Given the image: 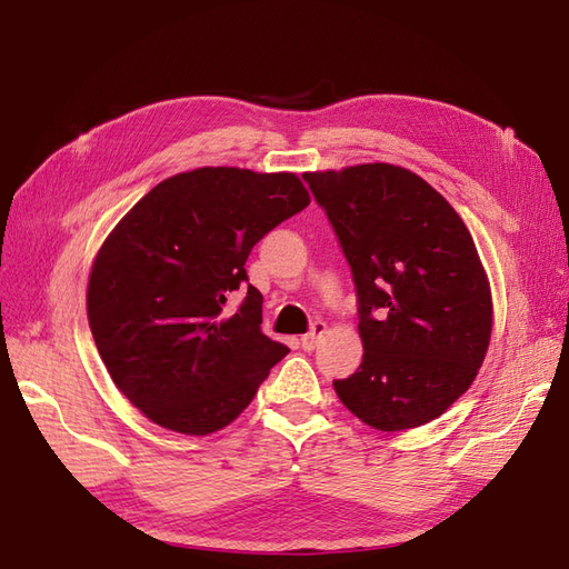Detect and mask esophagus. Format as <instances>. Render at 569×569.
Segmentation results:
<instances>
[{
	"label": "esophagus",
	"instance_id": "34e87169",
	"mask_svg": "<svg viewBox=\"0 0 569 569\" xmlns=\"http://www.w3.org/2000/svg\"><path fill=\"white\" fill-rule=\"evenodd\" d=\"M325 330H327V325L325 322H316L313 325V330L308 332V335H303L301 339H299V343H301V349L303 351H313L316 347H318V341H320V337L325 335Z\"/></svg>",
	"mask_w": 569,
	"mask_h": 569
}]
</instances>
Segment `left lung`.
<instances>
[{"label":"left lung","mask_w":569,"mask_h":569,"mask_svg":"<svg viewBox=\"0 0 569 569\" xmlns=\"http://www.w3.org/2000/svg\"><path fill=\"white\" fill-rule=\"evenodd\" d=\"M353 270L363 363L339 401L380 432L439 418L470 389L493 327L475 239L408 168L360 163L303 173Z\"/></svg>","instance_id":"obj_1"}]
</instances>
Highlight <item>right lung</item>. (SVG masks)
<instances>
[{
    "instance_id": "1",
    "label": "right lung",
    "mask_w": 569,
    "mask_h": 569,
    "mask_svg": "<svg viewBox=\"0 0 569 569\" xmlns=\"http://www.w3.org/2000/svg\"><path fill=\"white\" fill-rule=\"evenodd\" d=\"M311 203L297 173L203 166L159 182L118 220L88 280V320L113 385L170 432L206 437L242 416L289 349L261 332L247 280L258 239Z\"/></svg>"
}]
</instances>
